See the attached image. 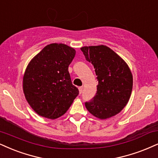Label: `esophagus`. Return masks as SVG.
Masks as SVG:
<instances>
[{"label":"esophagus","mask_w":158,"mask_h":158,"mask_svg":"<svg viewBox=\"0 0 158 158\" xmlns=\"http://www.w3.org/2000/svg\"><path fill=\"white\" fill-rule=\"evenodd\" d=\"M83 86H80L79 88H78V90H79V93L80 94H81V93H82V91H83Z\"/></svg>","instance_id":"esophagus-1"}]
</instances>
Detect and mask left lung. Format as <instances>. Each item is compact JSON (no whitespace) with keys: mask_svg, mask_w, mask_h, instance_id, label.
Returning a JSON list of instances; mask_svg holds the SVG:
<instances>
[{"mask_svg":"<svg viewBox=\"0 0 158 158\" xmlns=\"http://www.w3.org/2000/svg\"><path fill=\"white\" fill-rule=\"evenodd\" d=\"M85 59L94 66L98 85L96 95L85 108L100 119L118 114L127 104L133 89V75L125 61L106 45L83 47Z\"/></svg>","mask_w":158,"mask_h":158,"instance_id":"obj_1","label":"left lung"}]
</instances>
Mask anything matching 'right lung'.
Instances as JSON below:
<instances>
[{
  "label": "right lung",
  "mask_w": 158,
  "mask_h": 158,
  "mask_svg": "<svg viewBox=\"0 0 158 158\" xmlns=\"http://www.w3.org/2000/svg\"><path fill=\"white\" fill-rule=\"evenodd\" d=\"M75 50L64 44L44 47L29 62L23 80L25 99L43 117L55 119L67 111L79 94L68 71Z\"/></svg>",
  "instance_id": "obj_1"
}]
</instances>
